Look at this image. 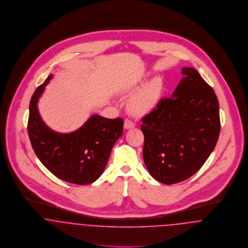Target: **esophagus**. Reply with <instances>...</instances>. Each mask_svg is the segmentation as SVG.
<instances>
[{"instance_id":"esophagus-1","label":"esophagus","mask_w":248,"mask_h":248,"mask_svg":"<svg viewBox=\"0 0 248 248\" xmlns=\"http://www.w3.org/2000/svg\"><path fill=\"white\" fill-rule=\"evenodd\" d=\"M134 126H135L134 123L130 119H128V118L125 119V121H124V128L126 130H130L131 128H134Z\"/></svg>"}]
</instances>
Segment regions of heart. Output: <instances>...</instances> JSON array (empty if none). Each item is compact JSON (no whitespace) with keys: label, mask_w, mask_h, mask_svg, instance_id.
<instances>
[{"label":"heart","mask_w":248,"mask_h":248,"mask_svg":"<svg viewBox=\"0 0 248 248\" xmlns=\"http://www.w3.org/2000/svg\"><path fill=\"white\" fill-rule=\"evenodd\" d=\"M162 87V80L159 78L151 79L130 100V111L135 115H143L154 109L159 101ZM137 89L138 86H134L130 89V93L137 91Z\"/></svg>","instance_id":"heart-1"}]
</instances>
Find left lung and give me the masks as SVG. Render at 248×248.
I'll return each mask as SVG.
<instances>
[{
	"instance_id": "8db88e82",
	"label": "left lung",
	"mask_w": 248,
	"mask_h": 248,
	"mask_svg": "<svg viewBox=\"0 0 248 248\" xmlns=\"http://www.w3.org/2000/svg\"><path fill=\"white\" fill-rule=\"evenodd\" d=\"M171 98L142 118L143 156L151 176L166 185L192 176L213 152L220 132L214 90L194 68L182 69Z\"/></svg>"
}]
</instances>
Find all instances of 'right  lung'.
<instances>
[{
	"label": "right lung",
	"instance_id": "1",
	"mask_svg": "<svg viewBox=\"0 0 248 248\" xmlns=\"http://www.w3.org/2000/svg\"><path fill=\"white\" fill-rule=\"evenodd\" d=\"M50 75L33 93L30 103L28 132L32 148L44 166L66 182L87 185L105 170L111 150L123 133L122 118L93 115L78 130L60 133L48 128L40 116L38 100Z\"/></svg>",
	"mask_w": 248,
	"mask_h": 248
}]
</instances>
